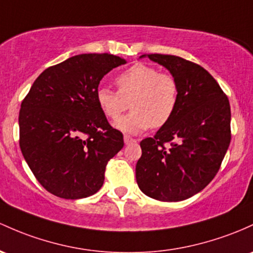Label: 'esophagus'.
I'll list each match as a JSON object with an SVG mask.
<instances>
[{
    "label": "esophagus",
    "instance_id": "34e87169",
    "mask_svg": "<svg viewBox=\"0 0 253 253\" xmlns=\"http://www.w3.org/2000/svg\"><path fill=\"white\" fill-rule=\"evenodd\" d=\"M124 141L126 145H128V144H132V143H135L137 141V139H134V138L129 137V135H125L124 137Z\"/></svg>",
    "mask_w": 253,
    "mask_h": 253
}]
</instances>
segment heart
Listing matches in <instances>:
<instances>
[{"mask_svg": "<svg viewBox=\"0 0 253 253\" xmlns=\"http://www.w3.org/2000/svg\"><path fill=\"white\" fill-rule=\"evenodd\" d=\"M119 91L101 87L97 102L107 118L115 120L131 103L132 112L115 121L119 131L138 134L149 127L165 126L176 109L179 86L175 78L154 66L137 63L116 77Z\"/></svg>", "mask_w": 253, "mask_h": 253, "instance_id": "1", "label": "heart"}]
</instances>
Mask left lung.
Returning a JSON list of instances; mask_svg holds the SVG:
<instances>
[{"label":"left lung","instance_id":"obj_1","mask_svg":"<svg viewBox=\"0 0 253 253\" xmlns=\"http://www.w3.org/2000/svg\"><path fill=\"white\" fill-rule=\"evenodd\" d=\"M167 68L179 86L176 109L152 138L140 141L135 179L141 192L162 202H180L209 184L230 143V107L211 74L174 55L148 54Z\"/></svg>","mask_w":253,"mask_h":253}]
</instances>
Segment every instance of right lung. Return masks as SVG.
<instances>
[{"label": "right lung", "mask_w": 253, "mask_h": 253, "mask_svg": "<svg viewBox=\"0 0 253 253\" xmlns=\"http://www.w3.org/2000/svg\"><path fill=\"white\" fill-rule=\"evenodd\" d=\"M126 60L80 54L46 68L35 80L19 113L20 149L38 182L54 196L95 194L107 163L124 148L97 102L99 82Z\"/></svg>", "instance_id": "add662e5"}]
</instances>
